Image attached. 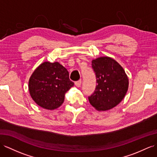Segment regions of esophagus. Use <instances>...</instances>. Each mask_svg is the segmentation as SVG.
<instances>
[{
	"mask_svg": "<svg viewBox=\"0 0 157 157\" xmlns=\"http://www.w3.org/2000/svg\"><path fill=\"white\" fill-rule=\"evenodd\" d=\"M81 84H82V81H81V80H78V81L75 82V85L77 86V87H80V86H81Z\"/></svg>",
	"mask_w": 157,
	"mask_h": 157,
	"instance_id": "1",
	"label": "esophagus"
}]
</instances>
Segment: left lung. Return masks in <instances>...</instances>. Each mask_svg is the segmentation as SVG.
I'll return each mask as SVG.
<instances>
[{"mask_svg": "<svg viewBox=\"0 0 157 157\" xmlns=\"http://www.w3.org/2000/svg\"><path fill=\"white\" fill-rule=\"evenodd\" d=\"M98 86L88 99L96 110L104 111L117 106L125 96L128 79L124 69L113 58L99 57L91 61Z\"/></svg>", "mask_w": 157, "mask_h": 157, "instance_id": "left-lung-1", "label": "left lung"}]
</instances>
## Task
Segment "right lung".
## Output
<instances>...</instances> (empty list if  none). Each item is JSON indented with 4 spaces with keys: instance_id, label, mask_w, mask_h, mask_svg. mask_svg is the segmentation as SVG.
I'll return each instance as SVG.
<instances>
[{
    "instance_id": "right-lung-1",
    "label": "right lung",
    "mask_w": 157,
    "mask_h": 157,
    "mask_svg": "<svg viewBox=\"0 0 157 157\" xmlns=\"http://www.w3.org/2000/svg\"><path fill=\"white\" fill-rule=\"evenodd\" d=\"M74 85L66 68L58 62H44L31 75L29 90L31 98L38 105L54 110L62 105L65 94Z\"/></svg>"
}]
</instances>
